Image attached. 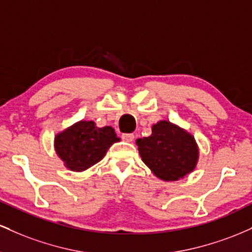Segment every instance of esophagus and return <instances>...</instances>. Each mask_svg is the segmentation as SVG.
I'll list each match as a JSON object with an SVG mask.
<instances>
[{
	"label": "esophagus",
	"mask_w": 252,
	"mask_h": 252,
	"mask_svg": "<svg viewBox=\"0 0 252 252\" xmlns=\"http://www.w3.org/2000/svg\"><path fill=\"white\" fill-rule=\"evenodd\" d=\"M122 138L124 141H126V142H132L135 138V135L134 134H123Z\"/></svg>",
	"instance_id": "obj_1"
}]
</instances>
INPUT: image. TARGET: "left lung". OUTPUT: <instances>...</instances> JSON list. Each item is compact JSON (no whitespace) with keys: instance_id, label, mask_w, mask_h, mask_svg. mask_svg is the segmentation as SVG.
Wrapping results in <instances>:
<instances>
[{"instance_id":"obj_1","label":"left lung","mask_w":252,"mask_h":252,"mask_svg":"<svg viewBox=\"0 0 252 252\" xmlns=\"http://www.w3.org/2000/svg\"><path fill=\"white\" fill-rule=\"evenodd\" d=\"M152 130L136 144L143 162L158 178L175 181L194 169L199 153L192 135L167 121L154 124Z\"/></svg>"}]
</instances>
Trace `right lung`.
<instances>
[{
    "label": "right lung",
    "mask_w": 252,
    "mask_h": 252,
    "mask_svg": "<svg viewBox=\"0 0 252 252\" xmlns=\"http://www.w3.org/2000/svg\"><path fill=\"white\" fill-rule=\"evenodd\" d=\"M118 137L111 126L97 128L92 121H82L56 137V150L66 167L82 172L99 162Z\"/></svg>",
    "instance_id": "right-lung-1"
}]
</instances>
